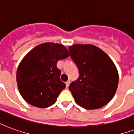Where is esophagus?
<instances>
[{
	"instance_id": "esophagus-1",
	"label": "esophagus",
	"mask_w": 134,
	"mask_h": 134,
	"mask_svg": "<svg viewBox=\"0 0 134 134\" xmlns=\"http://www.w3.org/2000/svg\"><path fill=\"white\" fill-rule=\"evenodd\" d=\"M65 84H66V87H69V86H70V80H69V81L66 82V83H65Z\"/></svg>"
}]
</instances>
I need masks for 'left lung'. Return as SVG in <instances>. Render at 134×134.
<instances>
[{
    "label": "left lung",
    "instance_id": "obj_1",
    "mask_svg": "<svg viewBox=\"0 0 134 134\" xmlns=\"http://www.w3.org/2000/svg\"><path fill=\"white\" fill-rule=\"evenodd\" d=\"M69 51L80 73L78 80L69 87L76 103L87 110L105 105L118 85V70L112 59L93 44H74Z\"/></svg>",
    "mask_w": 134,
    "mask_h": 134
}]
</instances>
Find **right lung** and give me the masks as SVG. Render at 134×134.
Returning a JSON list of instances; mask_svg holds the SVG:
<instances>
[{"instance_id":"add662e5","label":"right lung","mask_w":134,"mask_h":134,"mask_svg":"<svg viewBox=\"0 0 134 134\" xmlns=\"http://www.w3.org/2000/svg\"><path fill=\"white\" fill-rule=\"evenodd\" d=\"M70 53L64 45L52 42L38 44L26 54L19 63L16 81L22 98L33 106H51L66 85L60 80L57 67L59 59Z\"/></svg>"}]
</instances>
